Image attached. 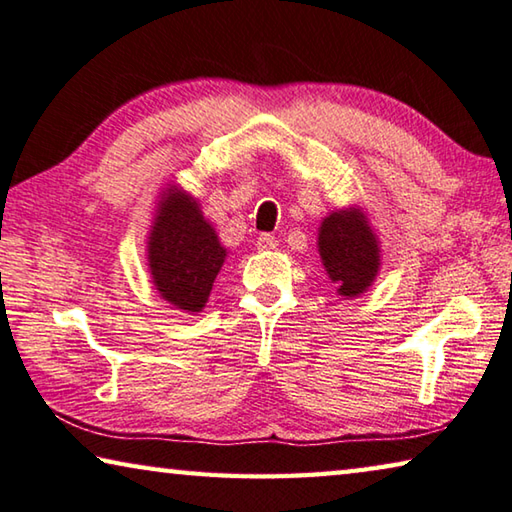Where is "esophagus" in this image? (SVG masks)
Here are the masks:
<instances>
[{"label":"esophagus","mask_w":512,"mask_h":512,"mask_svg":"<svg viewBox=\"0 0 512 512\" xmlns=\"http://www.w3.org/2000/svg\"><path fill=\"white\" fill-rule=\"evenodd\" d=\"M276 245H279V240L270 236V233H261V236H258V240H256L258 251H274Z\"/></svg>","instance_id":"1"}]
</instances>
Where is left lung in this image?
Returning a JSON list of instances; mask_svg holds the SVG:
<instances>
[{
	"label": "left lung",
	"instance_id": "left-lung-1",
	"mask_svg": "<svg viewBox=\"0 0 512 512\" xmlns=\"http://www.w3.org/2000/svg\"><path fill=\"white\" fill-rule=\"evenodd\" d=\"M317 251L342 299H356L370 290L381 270L379 236L358 206L338 208L324 217L317 231Z\"/></svg>",
	"mask_w": 512,
	"mask_h": 512
}]
</instances>
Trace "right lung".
<instances>
[{
    "mask_svg": "<svg viewBox=\"0 0 512 512\" xmlns=\"http://www.w3.org/2000/svg\"><path fill=\"white\" fill-rule=\"evenodd\" d=\"M226 247L201 213L199 199L170 183L161 195L147 236V265L163 301L188 315L211 297L215 276L226 261Z\"/></svg>",
    "mask_w": 512,
    "mask_h": 512,
    "instance_id": "right-lung-1",
    "label": "right lung"
}]
</instances>
